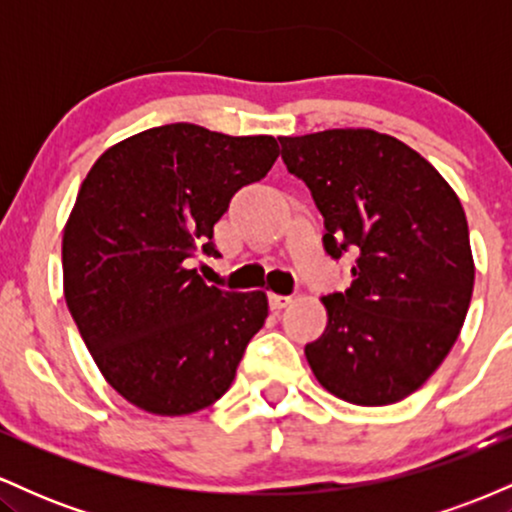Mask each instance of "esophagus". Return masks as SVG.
I'll return each mask as SVG.
<instances>
[{
    "label": "esophagus",
    "mask_w": 512,
    "mask_h": 512,
    "mask_svg": "<svg viewBox=\"0 0 512 512\" xmlns=\"http://www.w3.org/2000/svg\"><path fill=\"white\" fill-rule=\"evenodd\" d=\"M291 301H293L291 296H279V293H272V296H269V308H272L274 313H281L286 305H291Z\"/></svg>",
    "instance_id": "esophagus-1"
}]
</instances>
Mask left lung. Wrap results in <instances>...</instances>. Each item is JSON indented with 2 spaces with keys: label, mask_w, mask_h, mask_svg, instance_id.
I'll use <instances>...</instances> for the list:
<instances>
[{
  "label": "left lung",
  "mask_w": 512,
  "mask_h": 512,
  "mask_svg": "<svg viewBox=\"0 0 512 512\" xmlns=\"http://www.w3.org/2000/svg\"><path fill=\"white\" fill-rule=\"evenodd\" d=\"M279 144L325 219L327 255L354 257L349 289L322 298L330 322L305 358L339 399L399 402L443 363L472 301L460 199L424 156L373 129H325Z\"/></svg>",
  "instance_id": "left-lung-1"
}]
</instances>
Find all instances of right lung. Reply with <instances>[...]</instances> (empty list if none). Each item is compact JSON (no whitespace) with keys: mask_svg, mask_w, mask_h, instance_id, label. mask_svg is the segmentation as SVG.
<instances>
[{"mask_svg":"<svg viewBox=\"0 0 512 512\" xmlns=\"http://www.w3.org/2000/svg\"><path fill=\"white\" fill-rule=\"evenodd\" d=\"M274 137L175 122L93 163L62 238L64 298L93 361L134 407L207 409L267 320L262 291L207 286L192 257H219L214 223L274 166Z\"/></svg>","mask_w":512,"mask_h":512,"instance_id":"add662e5","label":"right lung"}]
</instances>
